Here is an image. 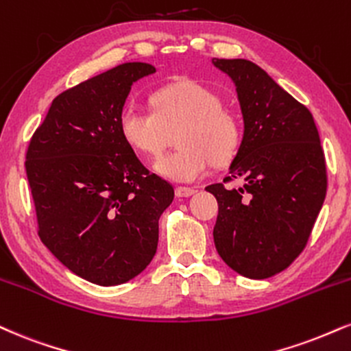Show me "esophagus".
<instances>
[{"instance_id":"1","label":"esophagus","mask_w":351,"mask_h":351,"mask_svg":"<svg viewBox=\"0 0 351 351\" xmlns=\"http://www.w3.org/2000/svg\"><path fill=\"white\" fill-rule=\"evenodd\" d=\"M196 193V189L194 188H188V186H178L175 189V194L178 197H188V196H193V194Z\"/></svg>"}]
</instances>
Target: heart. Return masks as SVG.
Here are the masks:
<instances>
[{"label":"heart","instance_id":"1","mask_svg":"<svg viewBox=\"0 0 351 351\" xmlns=\"http://www.w3.org/2000/svg\"><path fill=\"white\" fill-rule=\"evenodd\" d=\"M152 109L129 106L119 116V132L130 149L157 158L176 134L178 150L165 155L155 170L165 178L191 183L208 175L216 165H227L242 143V122L222 106L213 88L180 80L160 88L150 98Z\"/></svg>","mask_w":351,"mask_h":351}]
</instances>
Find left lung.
Wrapping results in <instances>:
<instances>
[{
    "label": "left lung",
    "mask_w": 351,
    "mask_h": 351,
    "mask_svg": "<svg viewBox=\"0 0 351 351\" xmlns=\"http://www.w3.org/2000/svg\"><path fill=\"white\" fill-rule=\"evenodd\" d=\"M235 83L243 138L223 182L206 189L216 196L217 253L252 280L286 269L306 248L327 193V168L314 117L258 65L243 58H213Z\"/></svg>",
    "instance_id": "8db88e82"
}]
</instances>
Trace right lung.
Returning <instances> with one entry per match:
<instances>
[{
    "instance_id": "obj_1",
    "label": "right lung",
    "mask_w": 351,
    "mask_h": 351,
    "mask_svg": "<svg viewBox=\"0 0 351 351\" xmlns=\"http://www.w3.org/2000/svg\"><path fill=\"white\" fill-rule=\"evenodd\" d=\"M155 66L129 62L60 93L34 132L26 173L37 234L83 280L116 286L149 267L173 186L119 132L130 86Z\"/></svg>"
}]
</instances>
